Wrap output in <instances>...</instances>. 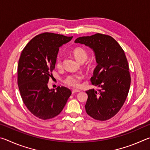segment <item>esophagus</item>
I'll return each mask as SVG.
<instances>
[{
	"label": "esophagus",
	"instance_id": "34e87169",
	"mask_svg": "<svg viewBox=\"0 0 150 150\" xmlns=\"http://www.w3.org/2000/svg\"><path fill=\"white\" fill-rule=\"evenodd\" d=\"M80 90H79V89H73V90H72V93L73 94H74V93H79V92H80Z\"/></svg>",
	"mask_w": 150,
	"mask_h": 150
}]
</instances>
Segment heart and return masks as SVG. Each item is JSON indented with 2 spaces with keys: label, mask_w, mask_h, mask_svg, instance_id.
I'll return each mask as SVG.
<instances>
[{
  "label": "heart",
  "mask_w": 150,
  "mask_h": 150,
  "mask_svg": "<svg viewBox=\"0 0 150 150\" xmlns=\"http://www.w3.org/2000/svg\"><path fill=\"white\" fill-rule=\"evenodd\" d=\"M73 54L75 57L76 58L78 62H85L87 58V53L86 51L82 47H76L73 51ZM63 64V59L61 55L57 56L55 62V65H56L58 68H60ZM83 75L82 74H70L68 75L66 77L63 83L69 87H78L80 86V83L81 80L83 79Z\"/></svg>",
  "instance_id": "obj_1"
}]
</instances>
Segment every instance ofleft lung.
Returning <instances> with one entry per match:
<instances>
[{
	"instance_id": "left-lung-1",
	"label": "left lung",
	"mask_w": 150,
	"mask_h": 150,
	"mask_svg": "<svg viewBox=\"0 0 150 150\" xmlns=\"http://www.w3.org/2000/svg\"><path fill=\"white\" fill-rule=\"evenodd\" d=\"M75 42L91 48L97 63L91 81L100 89L86 91V112L95 120H108L120 110L130 87L129 66L124 50L113 38L98 33L79 37Z\"/></svg>"
}]
</instances>
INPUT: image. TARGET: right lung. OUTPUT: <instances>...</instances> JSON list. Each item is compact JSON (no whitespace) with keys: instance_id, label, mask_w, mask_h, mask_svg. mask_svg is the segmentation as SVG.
I'll return each mask as SVG.
<instances>
[{"instance_id":"1","label":"right lung","mask_w":150,"mask_h":150,"mask_svg":"<svg viewBox=\"0 0 150 150\" xmlns=\"http://www.w3.org/2000/svg\"><path fill=\"white\" fill-rule=\"evenodd\" d=\"M72 38L43 33L30 40L20 55L18 65L20 95L30 112L42 120L59 115L71 95V91L65 87H57L56 91L50 89L47 83L55 69L59 47Z\"/></svg>"}]
</instances>
